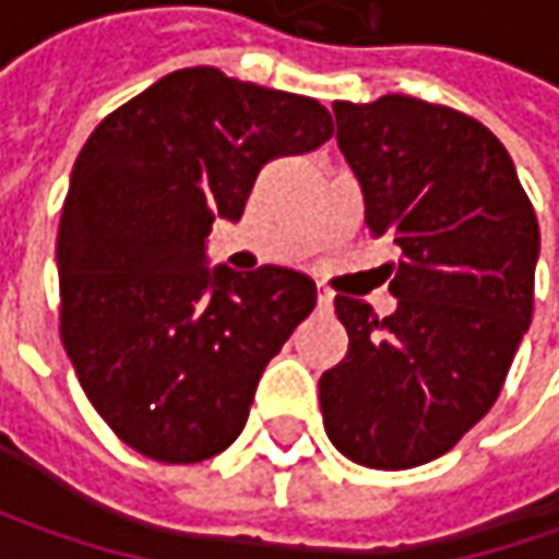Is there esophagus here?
I'll return each mask as SVG.
<instances>
[{
  "label": "esophagus",
  "instance_id": "34e87169",
  "mask_svg": "<svg viewBox=\"0 0 559 559\" xmlns=\"http://www.w3.org/2000/svg\"><path fill=\"white\" fill-rule=\"evenodd\" d=\"M317 305L320 308H330L333 305V292L326 289V286H317Z\"/></svg>",
  "mask_w": 559,
  "mask_h": 559
}]
</instances>
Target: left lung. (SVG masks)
<instances>
[{
    "label": "left lung",
    "mask_w": 559,
    "mask_h": 559,
    "mask_svg": "<svg viewBox=\"0 0 559 559\" xmlns=\"http://www.w3.org/2000/svg\"><path fill=\"white\" fill-rule=\"evenodd\" d=\"M370 236L404 251L376 317L335 295L348 355L320 376L326 436L348 461L411 469L451 451L501 395L532 323L538 221L479 120L423 98L333 102Z\"/></svg>",
    "instance_id": "left-lung-1"
}]
</instances>
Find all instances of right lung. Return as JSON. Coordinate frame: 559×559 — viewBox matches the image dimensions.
<instances>
[{
    "label": "right lung",
    "mask_w": 559,
    "mask_h": 559,
    "mask_svg": "<svg viewBox=\"0 0 559 559\" xmlns=\"http://www.w3.org/2000/svg\"><path fill=\"white\" fill-rule=\"evenodd\" d=\"M333 136L330 111L217 68H183L98 123L58 226L61 342L118 439L162 463L221 454L258 379L313 311L308 273L207 267L273 158Z\"/></svg>",
    "instance_id": "right-lung-1"
}]
</instances>
